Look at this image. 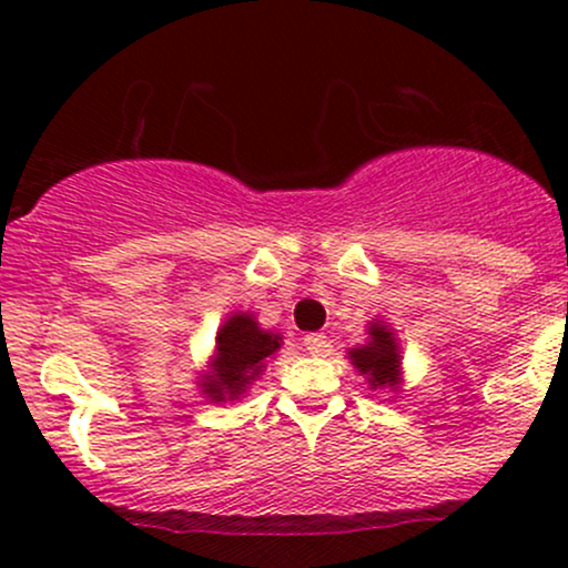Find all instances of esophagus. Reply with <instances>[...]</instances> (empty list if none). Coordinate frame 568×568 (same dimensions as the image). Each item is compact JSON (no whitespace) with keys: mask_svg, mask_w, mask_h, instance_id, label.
Masks as SVG:
<instances>
[{"mask_svg":"<svg viewBox=\"0 0 568 568\" xmlns=\"http://www.w3.org/2000/svg\"><path fill=\"white\" fill-rule=\"evenodd\" d=\"M304 347H306V352H310V355H323V352H328V336H323V334H306L304 336Z\"/></svg>","mask_w":568,"mask_h":568,"instance_id":"esophagus-1","label":"esophagus"}]
</instances>
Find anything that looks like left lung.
<instances>
[{
    "mask_svg": "<svg viewBox=\"0 0 568 568\" xmlns=\"http://www.w3.org/2000/svg\"><path fill=\"white\" fill-rule=\"evenodd\" d=\"M368 342L361 347H352L347 352L349 363L366 376L371 389H393L400 393L403 384V355H400V338L395 336L393 325L379 321H368Z\"/></svg>",
    "mask_w": 568,
    "mask_h": 568,
    "instance_id": "8db88e82",
    "label": "left lung"
}]
</instances>
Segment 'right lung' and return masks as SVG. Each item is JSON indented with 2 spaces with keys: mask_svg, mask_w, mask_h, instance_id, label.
I'll use <instances>...</instances> for the list:
<instances>
[{
  "mask_svg": "<svg viewBox=\"0 0 568 568\" xmlns=\"http://www.w3.org/2000/svg\"><path fill=\"white\" fill-rule=\"evenodd\" d=\"M280 347L283 336L264 331L256 315L232 312L216 331V347L197 379L200 395L211 403L240 400Z\"/></svg>",
  "mask_w": 568,
  "mask_h": 568,
  "instance_id": "right-lung-1",
  "label": "right lung"
}]
</instances>
